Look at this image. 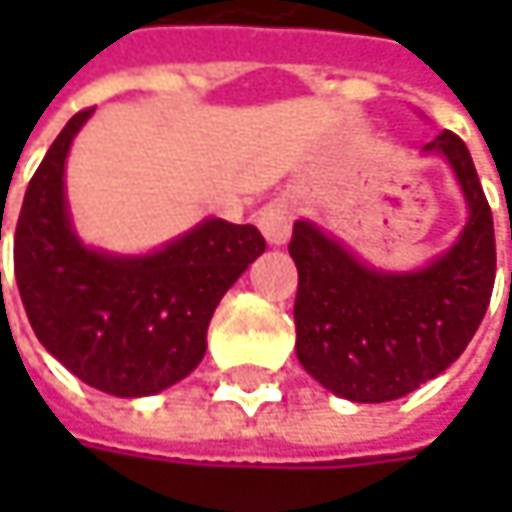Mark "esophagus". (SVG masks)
Wrapping results in <instances>:
<instances>
[{"label": "esophagus", "mask_w": 512, "mask_h": 512, "mask_svg": "<svg viewBox=\"0 0 512 512\" xmlns=\"http://www.w3.org/2000/svg\"><path fill=\"white\" fill-rule=\"evenodd\" d=\"M296 207L287 199H273L270 205L259 210V230L265 233L267 245H285L293 230Z\"/></svg>", "instance_id": "esophagus-1"}]
</instances>
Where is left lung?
Wrapping results in <instances>:
<instances>
[{"mask_svg":"<svg viewBox=\"0 0 512 512\" xmlns=\"http://www.w3.org/2000/svg\"><path fill=\"white\" fill-rule=\"evenodd\" d=\"M424 150L450 162L470 216L456 245L422 270H373L316 225H293L296 356L350 402H393L436 379L462 356L490 305L496 236L470 150L453 130Z\"/></svg>","mask_w":512,"mask_h":512,"instance_id":"1","label":"left lung"}]
</instances>
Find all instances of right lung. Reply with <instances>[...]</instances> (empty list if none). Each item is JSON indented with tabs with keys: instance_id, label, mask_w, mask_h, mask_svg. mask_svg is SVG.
<instances>
[{
	"instance_id": "obj_1",
	"label": "right lung",
	"mask_w": 512,
	"mask_h": 512,
	"mask_svg": "<svg viewBox=\"0 0 512 512\" xmlns=\"http://www.w3.org/2000/svg\"><path fill=\"white\" fill-rule=\"evenodd\" d=\"M70 119L25 190L13 276L36 339L82 382L122 399L153 396L202 362L219 299L265 253L253 225L207 219L148 256H110L79 242L65 202Z\"/></svg>"
}]
</instances>
